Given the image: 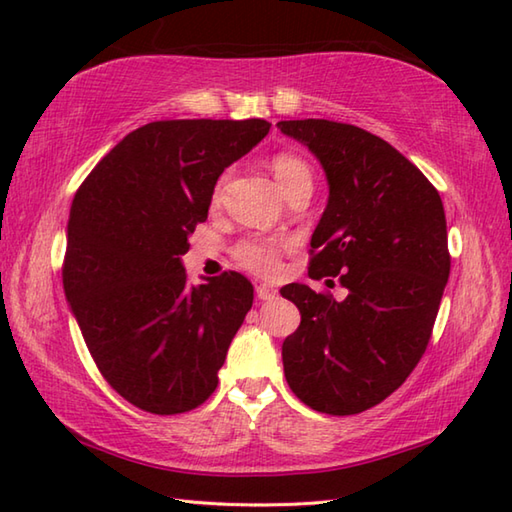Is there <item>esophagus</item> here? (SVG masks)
Masks as SVG:
<instances>
[{"instance_id": "obj_1", "label": "esophagus", "mask_w": 512, "mask_h": 512, "mask_svg": "<svg viewBox=\"0 0 512 512\" xmlns=\"http://www.w3.org/2000/svg\"><path fill=\"white\" fill-rule=\"evenodd\" d=\"M257 297L262 301H273L277 297V288H273L270 284H259L257 286Z\"/></svg>"}]
</instances>
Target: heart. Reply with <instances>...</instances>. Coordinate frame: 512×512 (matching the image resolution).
I'll list each match as a JSON object with an SVG mask.
<instances>
[{"label": "heart", "instance_id": "b5f03b06", "mask_svg": "<svg viewBox=\"0 0 512 512\" xmlns=\"http://www.w3.org/2000/svg\"><path fill=\"white\" fill-rule=\"evenodd\" d=\"M270 169H273L279 189L284 191V195L295 191L297 187H312V171L308 162L295 154H277L273 162H270ZM220 195L222 182L213 191V202L220 200ZM279 253L281 246L277 242L262 237H246L233 250L235 262L259 277H273L279 273Z\"/></svg>", "mask_w": 512, "mask_h": 512}]
</instances>
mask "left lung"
Instances as JSON below:
<instances>
[{
	"mask_svg": "<svg viewBox=\"0 0 512 512\" xmlns=\"http://www.w3.org/2000/svg\"><path fill=\"white\" fill-rule=\"evenodd\" d=\"M330 184L312 233L310 277H339L343 301L303 284L281 288L301 312L281 345L284 374L301 402L352 416L405 383L427 350L451 255L438 189L383 138L347 123L281 121Z\"/></svg>",
	"mask_w": 512,
	"mask_h": 512,
	"instance_id": "obj_1",
	"label": "left lung"
}]
</instances>
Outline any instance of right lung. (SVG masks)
Wrapping results in <instances>:
<instances>
[{"instance_id":"right-lung-1","label":"right lung","mask_w":512,"mask_h":512,"mask_svg":"<svg viewBox=\"0 0 512 512\" xmlns=\"http://www.w3.org/2000/svg\"><path fill=\"white\" fill-rule=\"evenodd\" d=\"M268 129L262 118L147 123L74 195L65 297L99 372L138 409L176 416L217 387L253 284L231 270L191 286L180 255L209 215L217 178Z\"/></svg>"}]
</instances>
